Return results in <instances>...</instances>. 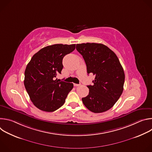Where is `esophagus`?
Returning a JSON list of instances; mask_svg holds the SVG:
<instances>
[{"label": "esophagus", "instance_id": "obj_1", "mask_svg": "<svg viewBox=\"0 0 152 152\" xmlns=\"http://www.w3.org/2000/svg\"><path fill=\"white\" fill-rule=\"evenodd\" d=\"M80 85V84H77V83H74V86H79Z\"/></svg>", "mask_w": 152, "mask_h": 152}]
</instances>
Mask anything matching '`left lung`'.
Segmentation results:
<instances>
[{
	"label": "left lung",
	"instance_id": "obj_1",
	"mask_svg": "<svg viewBox=\"0 0 152 152\" xmlns=\"http://www.w3.org/2000/svg\"><path fill=\"white\" fill-rule=\"evenodd\" d=\"M82 55L88 74H93V85H88V95L82 99L84 105L94 113L105 112L114 105L123 91L125 75L115 53L100 43L76 45Z\"/></svg>",
	"mask_w": 152,
	"mask_h": 152
}]
</instances>
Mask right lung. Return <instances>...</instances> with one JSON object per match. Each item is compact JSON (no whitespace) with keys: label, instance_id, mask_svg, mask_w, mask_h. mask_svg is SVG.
<instances>
[{"label":"right lung","instance_id":"add662e5","mask_svg":"<svg viewBox=\"0 0 152 152\" xmlns=\"http://www.w3.org/2000/svg\"><path fill=\"white\" fill-rule=\"evenodd\" d=\"M76 45L56 44L39 50L31 58L25 72L24 85L31 100L39 110L53 112L62 106L72 83L58 81L62 59L75 49Z\"/></svg>","mask_w":152,"mask_h":152}]
</instances>
